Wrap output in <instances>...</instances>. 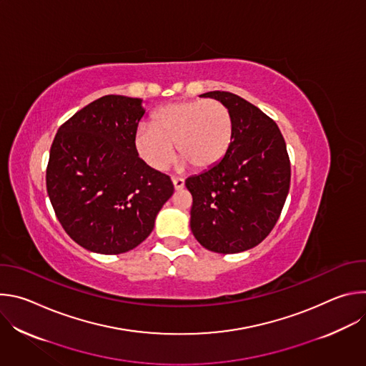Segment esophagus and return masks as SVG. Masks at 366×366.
<instances>
[{
	"instance_id": "esophagus-1",
	"label": "esophagus",
	"mask_w": 366,
	"mask_h": 366,
	"mask_svg": "<svg viewBox=\"0 0 366 366\" xmlns=\"http://www.w3.org/2000/svg\"><path fill=\"white\" fill-rule=\"evenodd\" d=\"M172 184H174V188H175L177 191H179V189L184 188L185 181H184L182 178H172Z\"/></svg>"
}]
</instances>
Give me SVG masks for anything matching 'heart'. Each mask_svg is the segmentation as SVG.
Listing matches in <instances>:
<instances>
[{
    "label": "heart",
    "instance_id": "obj_1",
    "mask_svg": "<svg viewBox=\"0 0 366 366\" xmlns=\"http://www.w3.org/2000/svg\"><path fill=\"white\" fill-rule=\"evenodd\" d=\"M233 122L229 109L217 99H188L168 104L152 117V124H140L134 147L146 165L164 171L175 158V146L182 158L197 171L216 167L229 152Z\"/></svg>",
    "mask_w": 366,
    "mask_h": 366
}]
</instances>
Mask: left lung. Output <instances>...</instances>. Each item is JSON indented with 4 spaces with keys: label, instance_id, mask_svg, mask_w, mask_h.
<instances>
[{
    "label": "left lung",
    "instance_id": "obj_1",
    "mask_svg": "<svg viewBox=\"0 0 366 366\" xmlns=\"http://www.w3.org/2000/svg\"><path fill=\"white\" fill-rule=\"evenodd\" d=\"M202 97L229 109L233 139L216 167L185 181L191 232L212 252H244L271 233L282 212L291 181L285 140L277 123L242 97L226 91Z\"/></svg>",
    "mask_w": 366,
    "mask_h": 366
}]
</instances>
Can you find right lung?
<instances>
[{
  "instance_id": "add662e5",
  "label": "right lung",
  "mask_w": 366,
  "mask_h": 366,
  "mask_svg": "<svg viewBox=\"0 0 366 366\" xmlns=\"http://www.w3.org/2000/svg\"><path fill=\"white\" fill-rule=\"evenodd\" d=\"M144 113L140 98L104 95L62 124L51 143L49 199L69 237L94 253L134 249L174 194L171 178L136 152Z\"/></svg>"
}]
</instances>
